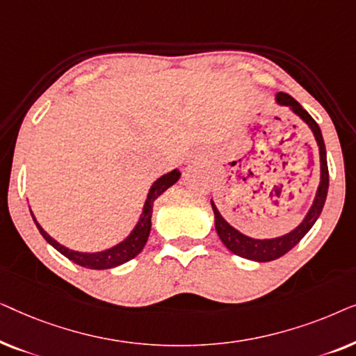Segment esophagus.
I'll list each match as a JSON object with an SVG mask.
<instances>
[{
    "label": "esophagus",
    "mask_w": 356,
    "mask_h": 356,
    "mask_svg": "<svg viewBox=\"0 0 356 356\" xmlns=\"http://www.w3.org/2000/svg\"><path fill=\"white\" fill-rule=\"evenodd\" d=\"M193 162H194V160H193Z\"/></svg>",
    "instance_id": "esophagus-1"
}]
</instances>
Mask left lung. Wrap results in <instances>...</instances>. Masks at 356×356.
<instances>
[{
    "label": "left lung",
    "instance_id": "obj_1",
    "mask_svg": "<svg viewBox=\"0 0 356 356\" xmlns=\"http://www.w3.org/2000/svg\"><path fill=\"white\" fill-rule=\"evenodd\" d=\"M277 104L290 106V110L293 111L295 115H298L301 120L305 121L306 124L309 126L311 131H313L316 143H318L319 147V160H321V181L318 186V191H316V197L313 201V206L306 213L303 222L300 223L295 230L286 233L284 236L270 238V240H256V238L243 235L241 232H238L236 228H233L230 223H228L225 218L222 217V213L218 212L216 204L211 199V206L213 209V216H216V230L217 235L220 238L223 245H225L228 250H230L233 254L245 257V259H251L256 262H269L274 259H279L284 254H286L291 248H295L301 241L306 233L311 230V227L314 225L318 217L323 212L325 197H327V189H329V168H327V157H325V145L323 139V133H321V128L318 123L313 120L308 111H306L303 106H301L298 102H296L293 97L289 94H284V92H279L275 97Z\"/></svg>",
    "mask_w": 356,
    "mask_h": 356
}]
</instances>
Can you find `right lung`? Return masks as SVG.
Returning <instances> with one entry per match:
<instances>
[{
    "label": "right lung",
    "instance_id": "obj_1",
    "mask_svg": "<svg viewBox=\"0 0 356 356\" xmlns=\"http://www.w3.org/2000/svg\"><path fill=\"white\" fill-rule=\"evenodd\" d=\"M179 177H181V173H179L178 170H172L170 173L163 175V177H160L157 181H155L149 189V194H147V199H145L143 213H140L139 222L136 223L133 232H131L123 241L118 243V245L111 246L105 251L81 252V251H72V250H70V248L60 245V243H58L56 240H53V238L48 235L45 230H43V228L40 227V223L37 222L35 216L32 213V211H31V213H32L33 222H35V225L38 228V232L42 233V236L45 238V240L50 243V245L55 248L56 251H60L63 256H66L67 259L76 262V264H79L82 267H86V269H97V270L111 269V267L121 266V264H124V262L131 261L133 257H136L140 251H143L145 243H147L150 227H152V222H150V218H152L154 201L160 196V194L167 191L170 186H173V184L179 179Z\"/></svg>",
    "mask_w": 356,
    "mask_h": 356
}]
</instances>
